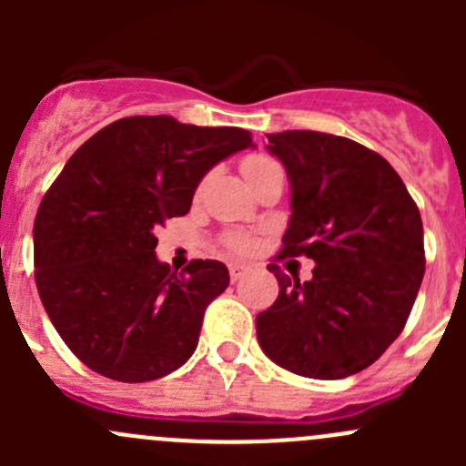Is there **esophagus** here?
Returning a JSON list of instances; mask_svg holds the SVG:
<instances>
[{
    "label": "esophagus",
    "mask_w": 466,
    "mask_h": 466,
    "mask_svg": "<svg viewBox=\"0 0 466 466\" xmlns=\"http://www.w3.org/2000/svg\"><path fill=\"white\" fill-rule=\"evenodd\" d=\"M250 272V266L248 263H229V279L238 281L241 277H246Z\"/></svg>",
    "instance_id": "1"
}]
</instances>
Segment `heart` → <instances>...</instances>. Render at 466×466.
Wrapping results in <instances>:
<instances>
[{
  "label": "heart",
  "instance_id": "1",
  "mask_svg": "<svg viewBox=\"0 0 466 466\" xmlns=\"http://www.w3.org/2000/svg\"><path fill=\"white\" fill-rule=\"evenodd\" d=\"M272 168H281V167L272 157H266V155H250V157H246L241 162V171L248 182L257 180V177L263 176V173L272 171ZM225 243H228L232 250H238V252H246L252 248L250 237H246V234H229V237L225 238Z\"/></svg>",
  "mask_w": 466,
  "mask_h": 466
}]
</instances>
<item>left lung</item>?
Here are the masks:
<instances>
[{"instance_id": "left-lung-1", "label": "left lung", "mask_w": 466, "mask_h": 466, "mask_svg": "<svg viewBox=\"0 0 466 466\" xmlns=\"http://www.w3.org/2000/svg\"><path fill=\"white\" fill-rule=\"evenodd\" d=\"M284 164L290 214L284 257L316 261L313 277L279 281L257 316L268 359L309 379H345L370 368L403 331L424 279V228L388 159L347 137L313 130L266 135Z\"/></svg>"}]
</instances>
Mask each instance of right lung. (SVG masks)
Returning <instances> with one entry per match:
<instances>
[{
	"instance_id": "1",
	"label": "right lung",
	"mask_w": 466,
	"mask_h": 466,
	"mask_svg": "<svg viewBox=\"0 0 466 466\" xmlns=\"http://www.w3.org/2000/svg\"><path fill=\"white\" fill-rule=\"evenodd\" d=\"M250 146L243 128L126 116L67 159L33 223L35 286L89 370L144 383L189 360L229 272L214 259L171 270L155 257V232L189 211L211 167Z\"/></svg>"
}]
</instances>
